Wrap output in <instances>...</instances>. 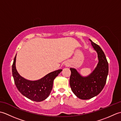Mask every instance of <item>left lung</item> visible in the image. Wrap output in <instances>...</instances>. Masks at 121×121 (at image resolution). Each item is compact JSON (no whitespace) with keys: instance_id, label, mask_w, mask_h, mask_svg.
Instances as JSON below:
<instances>
[{"instance_id":"1","label":"left lung","mask_w":121,"mask_h":121,"mask_svg":"<svg viewBox=\"0 0 121 121\" xmlns=\"http://www.w3.org/2000/svg\"><path fill=\"white\" fill-rule=\"evenodd\" d=\"M89 40L98 53L99 62L96 69L88 76L84 78L75 69L70 68L71 88L77 97L83 100L92 98L102 91L106 84L109 71L108 62L104 51L99 46Z\"/></svg>"}]
</instances>
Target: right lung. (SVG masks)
Listing matches in <instances>:
<instances>
[{
	"label": "right lung",
	"instance_id": "obj_1",
	"mask_svg": "<svg viewBox=\"0 0 121 121\" xmlns=\"http://www.w3.org/2000/svg\"><path fill=\"white\" fill-rule=\"evenodd\" d=\"M15 61L16 56L14 59L12 71L14 83L19 91L27 98L34 101L40 102L47 98L52 90L54 79L62 71V69L49 73L39 80L31 81L19 75L15 68Z\"/></svg>",
	"mask_w": 121,
	"mask_h": 121
}]
</instances>
